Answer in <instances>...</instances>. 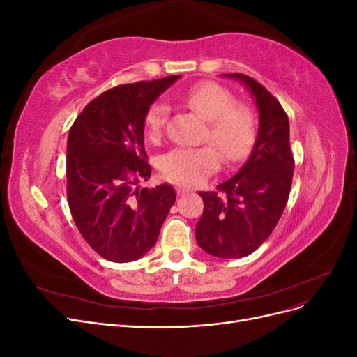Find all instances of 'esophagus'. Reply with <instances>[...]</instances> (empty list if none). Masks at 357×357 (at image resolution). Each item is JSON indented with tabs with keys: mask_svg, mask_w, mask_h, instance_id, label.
I'll return each mask as SVG.
<instances>
[{
	"mask_svg": "<svg viewBox=\"0 0 357 357\" xmlns=\"http://www.w3.org/2000/svg\"><path fill=\"white\" fill-rule=\"evenodd\" d=\"M190 190L189 189H186V188H177V195L180 197V195H186V193H189Z\"/></svg>",
	"mask_w": 357,
	"mask_h": 357,
	"instance_id": "obj_1",
	"label": "esophagus"
}]
</instances>
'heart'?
I'll use <instances>...</instances> for the list:
<instances>
[{
    "label": "heart",
    "instance_id": "obj_1",
    "mask_svg": "<svg viewBox=\"0 0 357 357\" xmlns=\"http://www.w3.org/2000/svg\"><path fill=\"white\" fill-rule=\"evenodd\" d=\"M183 100L207 121L204 139L218 146L226 162L234 164L248 155L257 135L256 117L247 105L236 104L231 91L218 83L202 82L192 86ZM168 114L167 102L158 101L150 105L144 117L150 139H158L164 132ZM218 151L214 146L176 147L160 158L159 168L168 180L193 186L219 168Z\"/></svg>",
    "mask_w": 357,
    "mask_h": 357
}]
</instances>
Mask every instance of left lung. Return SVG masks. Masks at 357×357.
Instances as JSON below:
<instances>
[{
	"label": "left lung",
	"mask_w": 357,
	"mask_h": 357,
	"mask_svg": "<svg viewBox=\"0 0 357 357\" xmlns=\"http://www.w3.org/2000/svg\"><path fill=\"white\" fill-rule=\"evenodd\" d=\"M223 75L243 82L250 91L259 110V131L238 172L222 181L218 192H199L204 211L195 236L208 255L236 259L253 253L274 231L289 199L295 160L282 104L245 74Z\"/></svg>",
	"instance_id": "8db88e82"
}]
</instances>
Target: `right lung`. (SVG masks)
I'll return each mask as SVG.
<instances>
[{
    "label": "right lung",
    "mask_w": 357,
    "mask_h": 357,
    "mask_svg": "<svg viewBox=\"0 0 357 357\" xmlns=\"http://www.w3.org/2000/svg\"><path fill=\"white\" fill-rule=\"evenodd\" d=\"M180 75L116 86L75 119L67 143V197L82 236L107 261H137L152 248L176 202L171 185L135 188L150 178L144 117Z\"/></svg>",
    "instance_id": "add662e5"
}]
</instances>
